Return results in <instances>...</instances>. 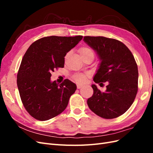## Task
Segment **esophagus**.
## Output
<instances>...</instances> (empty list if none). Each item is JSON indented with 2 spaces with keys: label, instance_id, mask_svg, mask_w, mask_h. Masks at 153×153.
<instances>
[{
  "label": "esophagus",
  "instance_id": "esophagus-1",
  "mask_svg": "<svg viewBox=\"0 0 153 153\" xmlns=\"http://www.w3.org/2000/svg\"><path fill=\"white\" fill-rule=\"evenodd\" d=\"M81 87H82V85H77V89H80Z\"/></svg>",
  "mask_w": 153,
  "mask_h": 153
}]
</instances>
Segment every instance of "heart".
Wrapping results in <instances>:
<instances>
[{"instance_id":"obj_1","label":"heart","mask_w":153,"mask_h":153,"mask_svg":"<svg viewBox=\"0 0 153 153\" xmlns=\"http://www.w3.org/2000/svg\"><path fill=\"white\" fill-rule=\"evenodd\" d=\"M79 52L80 55H85V54H87V53H93V52L89 48H87V47H82L79 50ZM86 78L87 76L85 75H82V74H78V75H76L74 76V79L75 80L79 83V84H84V82H85L86 81Z\"/></svg>"}]
</instances>
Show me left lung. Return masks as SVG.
I'll return each mask as SVG.
<instances>
[{"label":"left lung","instance_id":"8db88e82","mask_svg":"<svg viewBox=\"0 0 153 153\" xmlns=\"http://www.w3.org/2000/svg\"><path fill=\"white\" fill-rule=\"evenodd\" d=\"M84 41L101 61L93 80L97 84L108 82L105 91L92 85L94 93L87 100V105L101 117L116 118L129 109L137 93L138 72L135 58L126 46L117 39L85 36Z\"/></svg>","mask_w":153,"mask_h":153}]
</instances>
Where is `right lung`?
Wrapping results in <instances>:
<instances>
[{
	"mask_svg": "<svg viewBox=\"0 0 153 153\" xmlns=\"http://www.w3.org/2000/svg\"><path fill=\"white\" fill-rule=\"evenodd\" d=\"M82 36H48L32 43L27 50L17 75V86L25 108L34 119L47 121L67 107L76 85L68 79L52 82L51 73L64 68V57Z\"/></svg>",
	"mask_w": 153,
	"mask_h": 153,
	"instance_id": "right-lung-1",
	"label": "right lung"
}]
</instances>
